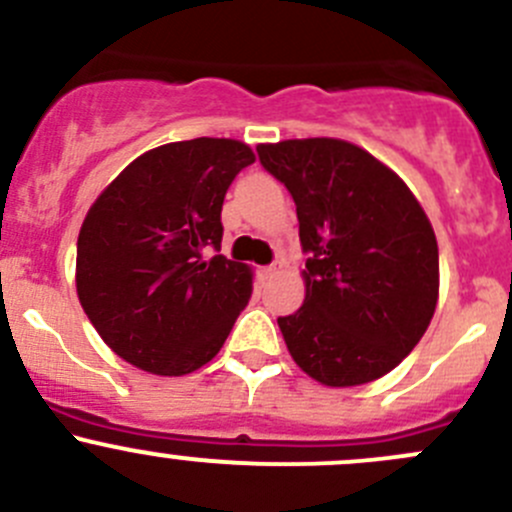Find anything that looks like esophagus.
Instances as JSON below:
<instances>
[{"label": "esophagus", "instance_id": "esophagus-1", "mask_svg": "<svg viewBox=\"0 0 512 512\" xmlns=\"http://www.w3.org/2000/svg\"><path fill=\"white\" fill-rule=\"evenodd\" d=\"M280 272H282V262H275V265L265 267V270H262V275H265V277H275V275H280Z\"/></svg>", "mask_w": 512, "mask_h": 512}]
</instances>
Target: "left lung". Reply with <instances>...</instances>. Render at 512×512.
<instances>
[{
	"label": "left lung",
	"instance_id": "1",
	"mask_svg": "<svg viewBox=\"0 0 512 512\" xmlns=\"http://www.w3.org/2000/svg\"><path fill=\"white\" fill-rule=\"evenodd\" d=\"M297 205L304 304L280 317L294 364L347 389L381 379L421 342L438 302V242L409 185L342 138L257 146Z\"/></svg>",
	"mask_w": 512,
	"mask_h": 512
}]
</instances>
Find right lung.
<instances>
[{"label": "right lung", "instance_id": "obj_1", "mask_svg": "<svg viewBox=\"0 0 512 512\" xmlns=\"http://www.w3.org/2000/svg\"><path fill=\"white\" fill-rule=\"evenodd\" d=\"M255 163L235 138H193L128 163L86 213L76 294L98 337L156 376H185L223 349L252 292L250 265L220 250L223 200Z\"/></svg>", "mask_w": 512, "mask_h": 512}]
</instances>
